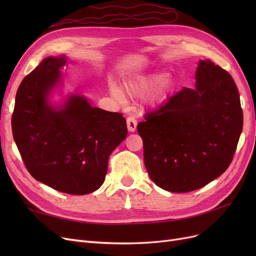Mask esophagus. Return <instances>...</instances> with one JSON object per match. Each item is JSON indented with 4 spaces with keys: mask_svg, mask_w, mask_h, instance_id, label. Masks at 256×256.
<instances>
[{
    "mask_svg": "<svg viewBox=\"0 0 256 256\" xmlns=\"http://www.w3.org/2000/svg\"><path fill=\"white\" fill-rule=\"evenodd\" d=\"M136 125H138V120H136V118H134V116H129V118H127L128 131H130V132H134V131H136Z\"/></svg>",
    "mask_w": 256,
    "mask_h": 256,
    "instance_id": "esophagus-1",
    "label": "esophagus"
}]
</instances>
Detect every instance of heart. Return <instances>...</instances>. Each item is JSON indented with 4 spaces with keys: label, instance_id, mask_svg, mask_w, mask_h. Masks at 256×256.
Here are the masks:
<instances>
[{
    "label": "heart",
    "instance_id": "b5f03b06",
    "mask_svg": "<svg viewBox=\"0 0 256 256\" xmlns=\"http://www.w3.org/2000/svg\"><path fill=\"white\" fill-rule=\"evenodd\" d=\"M164 74H152V76H147V78H140L138 81H134L129 85V92L134 95H141L147 90L152 88L154 84L161 82L164 80ZM168 85H170V80H166L164 82V86L168 88ZM111 92H113V95L115 97H118L120 99L122 98V90L118 88V85L114 83L111 84Z\"/></svg>",
    "mask_w": 256,
    "mask_h": 256
}]
</instances>
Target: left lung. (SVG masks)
<instances>
[{"mask_svg":"<svg viewBox=\"0 0 256 256\" xmlns=\"http://www.w3.org/2000/svg\"><path fill=\"white\" fill-rule=\"evenodd\" d=\"M196 88H184L138 124L144 164L161 189L184 193L204 187L226 171L244 126L232 76L200 60Z\"/></svg>","mask_w":256,"mask_h":256,"instance_id":"left-lung-1","label":"left lung"}]
</instances>
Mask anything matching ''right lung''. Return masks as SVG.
<instances>
[{
	"mask_svg": "<svg viewBox=\"0 0 256 256\" xmlns=\"http://www.w3.org/2000/svg\"><path fill=\"white\" fill-rule=\"evenodd\" d=\"M66 58H47L20 83L12 128L28 173L35 180L68 194L83 196L100 188L111 152L127 136L122 114L72 96L63 109L48 104L60 80Z\"/></svg>",
	"mask_w": 256,
	"mask_h": 256,
	"instance_id": "add662e5",
	"label": "right lung"
}]
</instances>
